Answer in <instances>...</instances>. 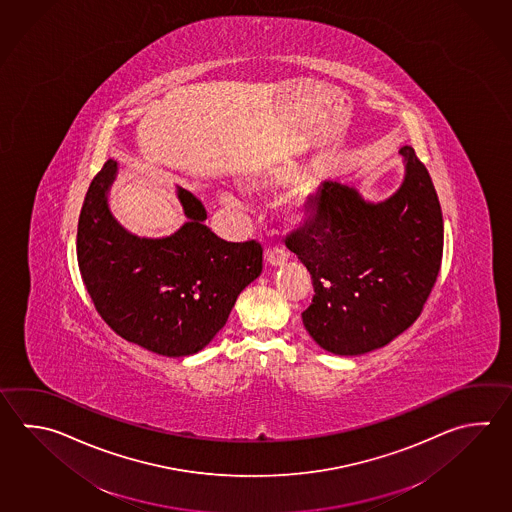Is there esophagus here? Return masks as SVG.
<instances>
[{
  "mask_svg": "<svg viewBox=\"0 0 512 512\" xmlns=\"http://www.w3.org/2000/svg\"><path fill=\"white\" fill-rule=\"evenodd\" d=\"M264 257H266V262L270 266H282L284 262L288 261V253L281 246L268 248V250L264 251Z\"/></svg>",
  "mask_w": 512,
  "mask_h": 512,
  "instance_id": "obj_1",
  "label": "esophagus"
}]
</instances>
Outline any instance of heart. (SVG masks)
<instances>
[{
  "label": "heart",
  "mask_w": 512,
  "mask_h": 512,
  "mask_svg": "<svg viewBox=\"0 0 512 512\" xmlns=\"http://www.w3.org/2000/svg\"><path fill=\"white\" fill-rule=\"evenodd\" d=\"M292 178L293 173L292 171H288V169H273L268 175L257 178V180H253V182H248L246 189H248V191H266V189L282 188V186H286L288 182H292ZM220 202H222L224 206L235 208V206H239L240 199L233 191H224V193L220 195Z\"/></svg>",
  "instance_id": "b5f03b06"
}]
</instances>
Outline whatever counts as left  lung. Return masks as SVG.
Wrapping results in <instances>:
<instances>
[{"label": "left lung", "mask_w": 512, "mask_h": 512, "mask_svg": "<svg viewBox=\"0 0 512 512\" xmlns=\"http://www.w3.org/2000/svg\"><path fill=\"white\" fill-rule=\"evenodd\" d=\"M405 180L392 197L366 202L326 180L308 200V219L286 235L312 275L304 328L337 355L388 345L414 323L432 292L443 255V215L427 167L401 147Z\"/></svg>", "instance_id": "8db88e82"}]
</instances>
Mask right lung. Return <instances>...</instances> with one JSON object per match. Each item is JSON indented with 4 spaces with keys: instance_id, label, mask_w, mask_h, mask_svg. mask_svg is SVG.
Listing matches in <instances>:
<instances>
[{
    "instance_id": "right-lung-1",
    "label": "right lung",
    "mask_w": 512,
    "mask_h": 512,
    "mask_svg": "<svg viewBox=\"0 0 512 512\" xmlns=\"http://www.w3.org/2000/svg\"><path fill=\"white\" fill-rule=\"evenodd\" d=\"M118 171L107 160L87 189L76 255L96 312L115 334L155 354L184 357L211 343L239 293L262 272L257 240L226 242L204 224L206 209L178 188L188 222L164 239L124 230L107 206Z\"/></svg>"
}]
</instances>
